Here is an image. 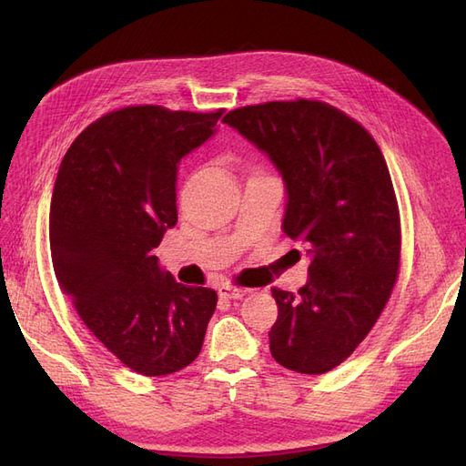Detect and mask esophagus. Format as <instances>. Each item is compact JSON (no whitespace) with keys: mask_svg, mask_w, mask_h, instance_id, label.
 I'll list each match as a JSON object with an SVG mask.
<instances>
[{"mask_svg":"<svg viewBox=\"0 0 466 466\" xmlns=\"http://www.w3.org/2000/svg\"><path fill=\"white\" fill-rule=\"evenodd\" d=\"M218 291H219V298H223V299H241L248 293L247 288H237V286H229V284L221 286Z\"/></svg>","mask_w":466,"mask_h":466,"instance_id":"esophagus-1","label":"esophagus"}]
</instances>
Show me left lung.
Returning <instances> with one entry per match:
<instances>
[{
    "instance_id": "8db88e82",
    "label": "left lung",
    "mask_w": 466,
    "mask_h": 466,
    "mask_svg": "<svg viewBox=\"0 0 466 466\" xmlns=\"http://www.w3.org/2000/svg\"><path fill=\"white\" fill-rule=\"evenodd\" d=\"M223 122L274 161L288 188L284 231L313 257L298 295L272 288V358L327 373L370 334L399 278L400 214L387 161L358 120L315 98L241 106Z\"/></svg>"
}]
</instances>
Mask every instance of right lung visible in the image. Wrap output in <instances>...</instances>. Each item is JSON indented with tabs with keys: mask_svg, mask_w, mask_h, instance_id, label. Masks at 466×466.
<instances>
[{
	"mask_svg": "<svg viewBox=\"0 0 466 466\" xmlns=\"http://www.w3.org/2000/svg\"><path fill=\"white\" fill-rule=\"evenodd\" d=\"M136 105L106 112L66 151L50 204L54 274L83 324L146 377L198 358L218 293L182 286L157 257L177 223V165L223 115Z\"/></svg>",
	"mask_w": 466,
	"mask_h": 466,
	"instance_id": "obj_1",
	"label": "right lung"
}]
</instances>
